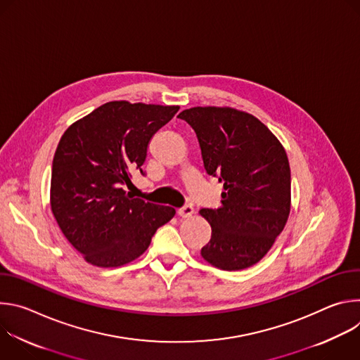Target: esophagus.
I'll return each mask as SVG.
<instances>
[{
	"mask_svg": "<svg viewBox=\"0 0 360 360\" xmlns=\"http://www.w3.org/2000/svg\"><path fill=\"white\" fill-rule=\"evenodd\" d=\"M178 215L181 217V218H191L192 215H193V208L191 207V205H186V207H184V208H181L179 211H178Z\"/></svg>",
	"mask_w": 360,
	"mask_h": 360,
	"instance_id": "esophagus-1",
	"label": "esophagus"
}]
</instances>
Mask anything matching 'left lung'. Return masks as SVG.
Returning <instances> with one entry per match:
<instances>
[{"label": "left lung", "instance_id": "1", "mask_svg": "<svg viewBox=\"0 0 360 360\" xmlns=\"http://www.w3.org/2000/svg\"><path fill=\"white\" fill-rule=\"evenodd\" d=\"M178 118L196 132L207 174L224 182L221 207L199 211L212 228L202 258L222 271L258 264L290 212L283 145L258 118L231 107H193Z\"/></svg>", "mask_w": 360, "mask_h": 360}]
</instances>
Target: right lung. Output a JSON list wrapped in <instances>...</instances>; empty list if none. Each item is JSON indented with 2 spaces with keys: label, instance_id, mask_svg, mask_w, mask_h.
Returning <instances> with one entry per match:
<instances>
[{
  "label": "right lung",
  "instance_id": "right-lung-1",
  "mask_svg": "<svg viewBox=\"0 0 360 360\" xmlns=\"http://www.w3.org/2000/svg\"><path fill=\"white\" fill-rule=\"evenodd\" d=\"M178 105L111 101L67 128L51 174V211L68 242L98 268L127 265L148 249L175 210L124 189Z\"/></svg>",
  "mask_w": 360,
  "mask_h": 360
}]
</instances>
